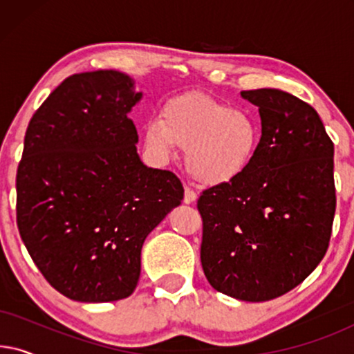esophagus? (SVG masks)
<instances>
[{"mask_svg": "<svg viewBox=\"0 0 354 354\" xmlns=\"http://www.w3.org/2000/svg\"><path fill=\"white\" fill-rule=\"evenodd\" d=\"M196 198H198L196 192H193L190 187H185V193H183V203H185V205H192V203L196 201Z\"/></svg>", "mask_w": 354, "mask_h": 354, "instance_id": "1", "label": "esophagus"}]
</instances>
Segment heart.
Returning <instances> with one entry per match:
<instances>
[{"label":"heart","instance_id":"heart-1","mask_svg":"<svg viewBox=\"0 0 354 354\" xmlns=\"http://www.w3.org/2000/svg\"><path fill=\"white\" fill-rule=\"evenodd\" d=\"M263 129L246 109H232L203 93H185L167 101L159 118L145 125V145L159 161L185 148V166L203 185L235 182L258 153Z\"/></svg>","mask_w":354,"mask_h":354}]
</instances>
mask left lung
<instances>
[{"instance_id":"left-lung-1","label":"left lung","mask_w":354,"mask_h":354,"mask_svg":"<svg viewBox=\"0 0 354 354\" xmlns=\"http://www.w3.org/2000/svg\"><path fill=\"white\" fill-rule=\"evenodd\" d=\"M259 108L251 167L198 200L201 266L211 287L269 301L303 282L328 248L335 216L333 143L316 109L277 88L241 91Z\"/></svg>"}]
</instances>
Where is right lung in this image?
<instances>
[{"label": "right lung", "instance_id": "obj_1", "mask_svg": "<svg viewBox=\"0 0 354 354\" xmlns=\"http://www.w3.org/2000/svg\"><path fill=\"white\" fill-rule=\"evenodd\" d=\"M142 95L124 72L75 74L27 127L16 177L19 234L43 277L75 301L130 297L145 240L183 200L180 180L137 153L127 115Z\"/></svg>", "mask_w": 354, "mask_h": 354}]
</instances>
